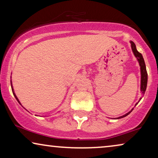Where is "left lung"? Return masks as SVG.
<instances>
[{"instance_id":"1","label":"left lung","mask_w":158,"mask_h":158,"mask_svg":"<svg viewBox=\"0 0 158 158\" xmlns=\"http://www.w3.org/2000/svg\"><path fill=\"white\" fill-rule=\"evenodd\" d=\"M130 43H131V49H132L134 55H135V57H137V59L138 60V62H139V66H140V72H141V87H140V89H141L142 95V96H143V95L144 94V93H145V90H146V88H147V84H148V73H147V70H146V65H145V63H144V58H143V57H142V54L139 53V52L137 50V48H136V45H135V43H134L132 41H130ZM140 99H141V98H140ZM140 99H139V100H140ZM137 103H136V105H137ZM132 110H133V109H131L130 111H129L127 114H124V116H120V117H118L117 118H121L125 117V116L129 115V114L131 113Z\"/></svg>"}]
</instances>
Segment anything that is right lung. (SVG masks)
I'll return each mask as SVG.
<instances>
[{
  "label": "right lung",
  "instance_id": "add662e5",
  "mask_svg": "<svg viewBox=\"0 0 158 158\" xmlns=\"http://www.w3.org/2000/svg\"><path fill=\"white\" fill-rule=\"evenodd\" d=\"M10 85H11V88H12V92H13V94H14V96H15V98H16V99L17 101H18V102L20 103L21 104V103H20V101H19V99H18V98H17V96H16V94H15V93H14V88H13V85H12V83H11V81H10Z\"/></svg>",
  "mask_w": 158,
  "mask_h": 158
}]
</instances>
